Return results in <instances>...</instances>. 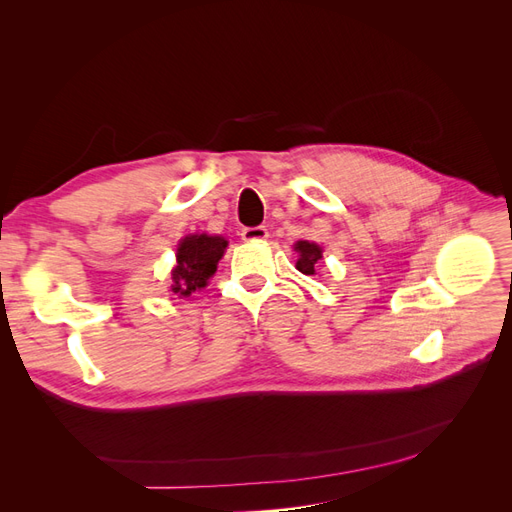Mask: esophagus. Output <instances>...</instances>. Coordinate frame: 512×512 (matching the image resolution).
Instances as JSON below:
<instances>
[{
	"instance_id": "34e87169",
	"label": "esophagus",
	"mask_w": 512,
	"mask_h": 512,
	"mask_svg": "<svg viewBox=\"0 0 512 512\" xmlns=\"http://www.w3.org/2000/svg\"><path fill=\"white\" fill-rule=\"evenodd\" d=\"M243 241H265L269 237V230L265 226H252L241 230Z\"/></svg>"
}]
</instances>
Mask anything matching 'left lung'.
<instances>
[{
	"mask_svg": "<svg viewBox=\"0 0 512 512\" xmlns=\"http://www.w3.org/2000/svg\"><path fill=\"white\" fill-rule=\"evenodd\" d=\"M294 250L299 252V260H297V269L303 275H314L316 273V265L318 260L322 258V250L316 243H309V241H299L294 245Z\"/></svg>",
	"mask_w": 512,
	"mask_h": 512,
	"instance_id": "left-lung-1",
	"label": "left lung"
}]
</instances>
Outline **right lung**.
<instances>
[{"mask_svg":"<svg viewBox=\"0 0 512 512\" xmlns=\"http://www.w3.org/2000/svg\"><path fill=\"white\" fill-rule=\"evenodd\" d=\"M228 241L222 237L192 235L179 243L177 267L173 269V292L188 297L194 290L207 286V280L218 269Z\"/></svg>","mask_w":512,"mask_h":512,"instance_id":"right-lung-1","label":"right lung"}]
</instances>
